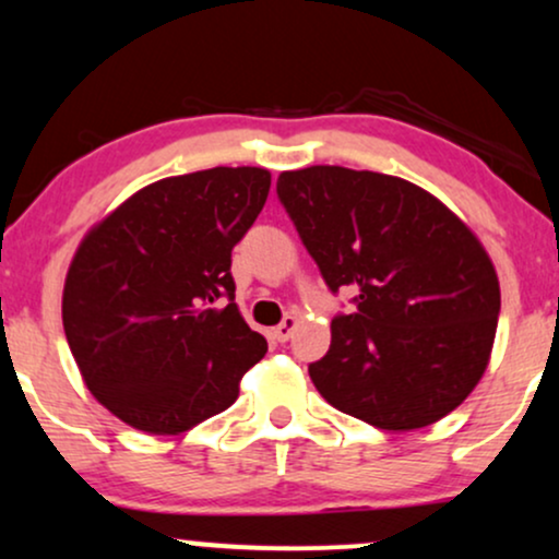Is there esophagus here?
<instances>
[{
	"label": "esophagus",
	"instance_id": "esophagus-1",
	"mask_svg": "<svg viewBox=\"0 0 559 559\" xmlns=\"http://www.w3.org/2000/svg\"><path fill=\"white\" fill-rule=\"evenodd\" d=\"M294 328H297V318H294V314H286V318L281 320V325H275V331H273V338L278 341V344H286V341L292 338Z\"/></svg>",
	"mask_w": 559,
	"mask_h": 559
}]
</instances>
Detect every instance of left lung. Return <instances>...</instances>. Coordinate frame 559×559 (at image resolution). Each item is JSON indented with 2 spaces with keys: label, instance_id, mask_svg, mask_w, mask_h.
<instances>
[{
  "label": "left lung",
  "instance_id": "obj_1",
  "mask_svg": "<svg viewBox=\"0 0 559 559\" xmlns=\"http://www.w3.org/2000/svg\"><path fill=\"white\" fill-rule=\"evenodd\" d=\"M322 281L354 292L309 378L380 429H419L466 401L487 369L500 284L479 239L440 200L378 171L309 166L275 185Z\"/></svg>",
  "mask_w": 559,
  "mask_h": 559
}]
</instances>
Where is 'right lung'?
Masks as SVG:
<instances>
[{
	"instance_id": "right-lung-1",
	"label": "right lung",
	"mask_w": 559,
	"mask_h": 559,
	"mask_svg": "<svg viewBox=\"0 0 559 559\" xmlns=\"http://www.w3.org/2000/svg\"><path fill=\"white\" fill-rule=\"evenodd\" d=\"M271 190L254 166L160 179L83 239L62 320L87 390L151 435L185 432L231 406L267 352L234 305L231 250Z\"/></svg>"
}]
</instances>
